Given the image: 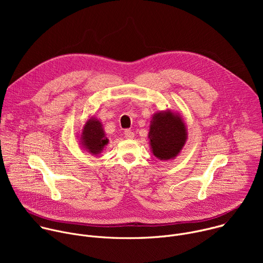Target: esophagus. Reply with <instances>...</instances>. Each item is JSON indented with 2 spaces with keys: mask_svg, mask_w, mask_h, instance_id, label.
<instances>
[{
  "mask_svg": "<svg viewBox=\"0 0 263 263\" xmlns=\"http://www.w3.org/2000/svg\"><path fill=\"white\" fill-rule=\"evenodd\" d=\"M134 136H135V134H134L133 131H131V130H126L125 131V137L127 139H133Z\"/></svg>",
  "mask_w": 263,
  "mask_h": 263,
  "instance_id": "1",
  "label": "esophagus"
}]
</instances>
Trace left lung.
Instances as JSON below:
<instances>
[{"mask_svg": "<svg viewBox=\"0 0 263 263\" xmlns=\"http://www.w3.org/2000/svg\"><path fill=\"white\" fill-rule=\"evenodd\" d=\"M147 134L149 148L159 160L175 159L187 140V128L179 112L170 109L153 115Z\"/></svg>", "mask_w": 263, "mask_h": 263, "instance_id": "8db88e82", "label": "left lung"}]
</instances>
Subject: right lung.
Here are the masks:
<instances>
[{
  "label": "right lung",
  "instance_id": "right-lung-1",
  "mask_svg": "<svg viewBox=\"0 0 263 263\" xmlns=\"http://www.w3.org/2000/svg\"><path fill=\"white\" fill-rule=\"evenodd\" d=\"M80 144L85 152L98 156L103 152L104 147L108 144L109 139L106 137L101 121L96 117H90L83 125L80 134Z\"/></svg>",
  "mask_w": 263,
  "mask_h": 263
}]
</instances>
